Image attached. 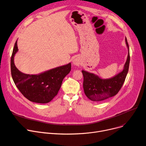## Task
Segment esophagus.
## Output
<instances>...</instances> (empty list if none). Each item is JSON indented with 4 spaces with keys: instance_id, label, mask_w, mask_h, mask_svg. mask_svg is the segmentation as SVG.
<instances>
[{
    "instance_id": "34e87169",
    "label": "esophagus",
    "mask_w": 146,
    "mask_h": 146,
    "mask_svg": "<svg viewBox=\"0 0 146 146\" xmlns=\"http://www.w3.org/2000/svg\"><path fill=\"white\" fill-rule=\"evenodd\" d=\"M72 64L74 65L79 66L80 64V60L78 58H75L72 60Z\"/></svg>"
}]
</instances>
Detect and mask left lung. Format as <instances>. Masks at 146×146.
<instances>
[{"label":"left lung","instance_id":"left-lung-1","mask_svg":"<svg viewBox=\"0 0 146 146\" xmlns=\"http://www.w3.org/2000/svg\"><path fill=\"white\" fill-rule=\"evenodd\" d=\"M128 56L123 70L110 78L103 79L98 75L82 70L83 88L85 94L91 101H101L115 96L120 90L125 80L130 64L129 46L125 38Z\"/></svg>","mask_w":146,"mask_h":146}]
</instances>
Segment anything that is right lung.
I'll return each instance as SVG.
<instances>
[{
	"label": "right lung",
	"mask_w": 146,
	"mask_h": 146,
	"mask_svg": "<svg viewBox=\"0 0 146 146\" xmlns=\"http://www.w3.org/2000/svg\"><path fill=\"white\" fill-rule=\"evenodd\" d=\"M18 51L16 40L11 60L12 76L16 87L29 101L39 104L48 103L57 95L64 78L71 70V64L39 74H26L18 70L15 65L14 57Z\"/></svg>",
	"instance_id": "add662e5"
}]
</instances>
